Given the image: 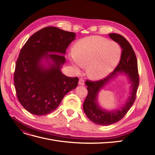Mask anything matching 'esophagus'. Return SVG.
Listing matches in <instances>:
<instances>
[{
    "instance_id": "esophagus-1",
    "label": "esophagus",
    "mask_w": 155,
    "mask_h": 155,
    "mask_svg": "<svg viewBox=\"0 0 155 155\" xmlns=\"http://www.w3.org/2000/svg\"><path fill=\"white\" fill-rule=\"evenodd\" d=\"M78 84L79 85H85V81H84V79L83 78L79 79Z\"/></svg>"
}]
</instances>
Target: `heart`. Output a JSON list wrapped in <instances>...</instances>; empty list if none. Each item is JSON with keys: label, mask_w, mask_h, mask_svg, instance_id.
<instances>
[{"label": "heart", "mask_w": 155, "mask_h": 155, "mask_svg": "<svg viewBox=\"0 0 155 155\" xmlns=\"http://www.w3.org/2000/svg\"><path fill=\"white\" fill-rule=\"evenodd\" d=\"M72 63L77 70L78 67L87 68L88 76L94 80L104 78L118 64L120 46L114 42L98 36H90L78 41L72 49Z\"/></svg>", "instance_id": "obj_1"}]
</instances>
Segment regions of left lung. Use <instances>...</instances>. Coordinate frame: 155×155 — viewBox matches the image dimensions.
I'll list each match as a JSON object with an SVG mask.
<instances>
[{
	"mask_svg": "<svg viewBox=\"0 0 155 155\" xmlns=\"http://www.w3.org/2000/svg\"><path fill=\"white\" fill-rule=\"evenodd\" d=\"M111 39L118 43L122 48L121 55L118 66L106 78L96 81L87 80L88 94L83 103V110L92 122L100 125H109L122 119L134 104L139 85L138 63L134 51L130 43L124 37L117 34H109ZM119 73L125 74L131 83L130 96L125 105L120 109L114 111L103 110L97 104V95L101 88L112 78Z\"/></svg>",
	"mask_w": 155,
	"mask_h": 155,
	"instance_id": "left-lung-1",
	"label": "left lung"
}]
</instances>
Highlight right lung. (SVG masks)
Wrapping results in <instances>:
<instances>
[{
	"label": "right lung",
	"mask_w": 155,
	"mask_h": 155,
	"mask_svg": "<svg viewBox=\"0 0 155 155\" xmlns=\"http://www.w3.org/2000/svg\"><path fill=\"white\" fill-rule=\"evenodd\" d=\"M75 37L74 32L45 27L23 46L16 62L14 85L18 101L31 114L50 113L78 86V77H67L61 71L66 50Z\"/></svg>",
	"instance_id": "right-lung-1"
}]
</instances>
